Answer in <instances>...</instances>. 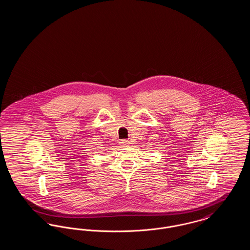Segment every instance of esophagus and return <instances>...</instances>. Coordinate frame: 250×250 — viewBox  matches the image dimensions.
<instances>
[{"label":"esophagus","mask_w":250,"mask_h":250,"mask_svg":"<svg viewBox=\"0 0 250 250\" xmlns=\"http://www.w3.org/2000/svg\"><path fill=\"white\" fill-rule=\"evenodd\" d=\"M121 144H122L123 146H126V145L129 144V142H128V141H122Z\"/></svg>","instance_id":"1"}]
</instances>
